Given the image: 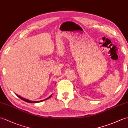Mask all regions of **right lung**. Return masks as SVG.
Segmentation results:
<instances>
[{"label":"right lung","instance_id":"right-lung-1","mask_svg":"<svg viewBox=\"0 0 128 128\" xmlns=\"http://www.w3.org/2000/svg\"><path fill=\"white\" fill-rule=\"evenodd\" d=\"M16 94V96H17L18 97L20 98V99H21L22 100H24V101H25V102H28V103H39V102H40L44 101V100H47V99H48V98H50L52 96V94H51L50 96H49V97H48V98H46V99H44V100H40V101H33V100H28V99L24 98H23V97H21V96H18V95L17 94Z\"/></svg>","mask_w":128,"mask_h":128}]
</instances>
